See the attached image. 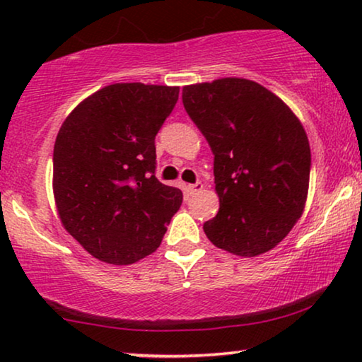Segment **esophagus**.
<instances>
[{
  "label": "esophagus",
  "mask_w": 362,
  "mask_h": 362,
  "mask_svg": "<svg viewBox=\"0 0 362 362\" xmlns=\"http://www.w3.org/2000/svg\"><path fill=\"white\" fill-rule=\"evenodd\" d=\"M187 189H189V194H197V192L204 189V185H202V182H194V185L187 186Z\"/></svg>",
  "instance_id": "1"
}]
</instances>
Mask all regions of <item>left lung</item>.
<instances>
[{"label": "left lung", "instance_id": "8db88e82", "mask_svg": "<svg viewBox=\"0 0 362 362\" xmlns=\"http://www.w3.org/2000/svg\"><path fill=\"white\" fill-rule=\"evenodd\" d=\"M182 103L214 153L219 212L202 226L207 239L239 257L272 250L308 197L311 153L300 118L269 88L242 77L185 86Z\"/></svg>", "mask_w": 362, "mask_h": 362}]
</instances>
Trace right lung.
Masks as SVG:
<instances>
[{
	"instance_id": "right-lung-1",
	"label": "right lung",
	"mask_w": 362,
	"mask_h": 362,
	"mask_svg": "<svg viewBox=\"0 0 362 362\" xmlns=\"http://www.w3.org/2000/svg\"><path fill=\"white\" fill-rule=\"evenodd\" d=\"M180 87L112 83L69 113L54 145L61 224L97 260L130 265L161 244L182 202L155 176V136Z\"/></svg>"
}]
</instances>
